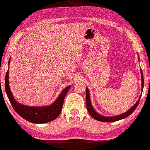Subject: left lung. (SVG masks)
Wrapping results in <instances>:
<instances>
[{
    "instance_id": "left-lung-1",
    "label": "left lung",
    "mask_w": 150,
    "mask_h": 150,
    "mask_svg": "<svg viewBox=\"0 0 150 150\" xmlns=\"http://www.w3.org/2000/svg\"><path fill=\"white\" fill-rule=\"evenodd\" d=\"M140 72H141V78H142V91H143V87H144V76H143V73H142V70L140 69ZM89 91H88V88H86V105H87V109L88 110V112L91 115V117H92L93 118L95 119V120L98 121H100V122H116L117 120H122V119L125 118L127 117L128 116H129L132 112L135 111V109L137 108L138 106L140 98H141L142 94L140 95L139 100L137 101V103L134 105L132 108H130L127 111H126L124 113L120 115H117V116H115V117H104V116L101 115L99 113L95 111L93 107L91 104V99H90V95H89Z\"/></svg>"
}]
</instances>
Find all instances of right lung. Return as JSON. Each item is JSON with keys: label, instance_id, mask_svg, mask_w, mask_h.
Returning a JSON list of instances; mask_svg holds the SVG:
<instances>
[{"label": "right lung", "instance_id": "right-lung-1", "mask_svg": "<svg viewBox=\"0 0 150 150\" xmlns=\"http://www.w3.org/2000/svg\"><path fill=\"white\" fill-rule=\"evenodd\" d=\"M10 59L8 64H10ZM9 69L5 76V89L11 104L17 113L32 123L43 124L55 120L62 112L64 100L71 86L66 87L54 102L48 106L30 107L18 103L12 95L9 85Z\"/></svg>", "mask_w": 150, "mask_h": 150}]
</instances>
